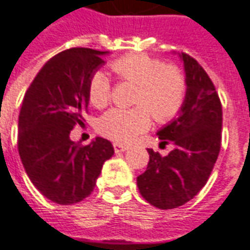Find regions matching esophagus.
Instances as JSON below:
<instances>
[{"instance_id":"esophagus-1","label":"esophagus","mask_w":250,"mask_h":250,"mask_svg":"<svg viewBox=\"0 0 250 250\" xmlns=\"http://www.w3.org/2000/svg\"><path fill=\"white\" fill-rule=\"evenodd\" d=\"M128 149H129V146H128V145L119 144V142H115V144H114V150H115V153L125 152V150H128Z\"/></svg>"}]
</instances>
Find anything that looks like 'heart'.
Wrapping results in <instances>:
<instances>
[{
  "label": "heart",
  "instance_id": "heart-1",
  "mask_svg": "<svg viewBox=\"0 0 250 250\" xmlns=\"http://www.w3.org/2000/svg\"><path fill=\"white\" fill-rule=\"evenodd\" d=\"M111 69L121 80L136 84L135 108H114L98 119V132L118 142H131L150 126V114L159 124H166L181 112L187 97V77L176 64L160 59L131 53L115 59ZM111 82L105 73L95 71L87 84L90 104L105 106L111 100Z\"/></svg>",
  "mask_w": 250,
  "mask_h": 250
}]
</instances>
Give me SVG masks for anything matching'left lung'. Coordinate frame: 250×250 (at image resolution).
<instances>
[{
  "label": "left lung",
  "mask_w": 250,
  "mask_h": 250,
  "mask_svg": "<svg viewBox=\"0 0 250 250\" xmlns=\"http://www.w3.org/2000/svg\"><path fill=\"white\" fill-rule=\"evenodd\" d=\"M187 77V97L179 114L157 132L162 144H173L167 156L147 149L146 171L138 176L139 193L160 209L186 204L200 193L221 149L222 106L215 87L198 62L181 53Z\"/></svg>",
  "instance_id": "8db88e82"
}]
</instances>
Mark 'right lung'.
<instances>
[{"instance_id": "1", "label": "right lung", "mask_w": 250, "mask_h": 250, "mask_svg": "<svg viewBox=\"0 0 250 250\" xmlns=\"http://www.w3.org/2000/svg\"><path fill=\"white\" fill-rule=\"evenodd\" d=\"M100 52L71 47L52 57L26 90L18 121V150L32 184L50 201L70 206L93 193L114 147L104 138L76 144L70 132L83 125L90 76L104 64Z\"/></svg>"}]
</instances>
